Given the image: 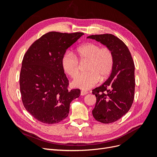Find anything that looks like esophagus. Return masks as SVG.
Segmentation results:
<instances>
[{
	"mask_svg": "<svg viewBox=\"0 0 157 157\" xmlns=\"http://www.w3.org/2000/svg\"><path fill=\"white\" fill-rule=\"evenodd\" d=\"M88 93V92L86 91H81V92H80V95H81V96H85V95L87 94Z\"/></svg>",
	"mask_w": 157,
	"mask_h": 157,
	"instance_id": "34e87169",
	"label": "esophagus"
}]
</instances>
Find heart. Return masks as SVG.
I'll list each match as a JSON object with an SVG mask.
<instances>
[{"label":"heart","instance_id":"b5f03b06","mask_svg":"<svg viewBox=\"0 0 157 157\" xmlns=\"http://www.w3.org/2000/svg\"><path fill=\"white\" fill-rule=\"evenodd\" d=\"M78 58L81 61H90L86 74L77 76L73 80L74 86L87 90L96 86L99 78H107L111 73L114 56L111 50L95 43H89L79 47L77 50ZM61 65L65 73L75 77L79 73V61L72 52L67 51L61 59Z\"/></svg>","mask_w":157,"mask_h":157}]
</instances>
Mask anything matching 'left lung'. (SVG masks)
I'll return each mask as SVG.
<instances>
[{"label":"left lung","instance_id":"1","mask_svg":"<svg viewBox=\"0 0 157 157\" xmlns=\"http://www.w3.org/2000/svg\"><path fill=\"white\" fill-rule=\"evenodd\" d=\"M111 50L114 56L111 73L100 86L92 90L96 103L95 119L104 124L117 121L130 109L134 98L135 66L130 52L121 39L111 34L88 36Z\"/></svg>","mask_w":157,"mask_h":157}]
</instances>
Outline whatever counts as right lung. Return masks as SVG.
<instances>
[{
    "label": "right lung",
    "instance_id": "1",
    "mask_svg": "<svg viewBox=\"0 0 157 157\" xmlns=\"http://www.w3.org/2000/svg\"><path fill=\"white\" fill-rule=\"evenodd\" d=\"M83 33L49 32L36 40L23 57L20 76L23 104L35 119L56 124L69 115L70 104L80 90H69L61 65L68 48Z\"/></svg>",
    "mask_w": 157,
    "mask_h": 157
}]
</instances>
